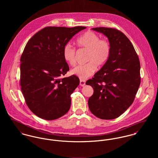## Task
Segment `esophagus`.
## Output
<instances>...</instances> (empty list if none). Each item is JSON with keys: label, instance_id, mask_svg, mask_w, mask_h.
Here are the masks:
<instances>
[{"label": "esophagus", "instance_id": "obj_1", "mask_svg": "<svg viewBox=\"0 0 158 158\" xmlns=\"http://www.w3.org/2000/svg\"><path fill=\"white\" fill-rule=\"evenodd\" d=\"M85 85H86V81L84 80L80 79V85L81 86H85Z\"/></svg>", "mask_w": 158, "mask_h": 158}]
</instances>
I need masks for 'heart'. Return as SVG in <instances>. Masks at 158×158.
<instances>
[{
  "label": "heart",
  "mask_w": 158,
  "mask_h": 158,
  "mask_svg": "<svg viewBox=\"0 0 158 158\" xmlns=\"http://www.w3.org/2000/svg\"><path fill=\"white\" fill-rule=\"evenodd\" d=\"M76 44L88 50L87 63L79 65L72 70V74L81 79L91 76L97 70V66H103L108 60L111 54V45L108 41L100 40V36L92 31H88L76 40ZM63 58L70 66L75 65V48L70 44H66L63 48Z\"/></svg>",
  "instance_id": "heart-1"
}]
</instances>
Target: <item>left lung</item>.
Here are the masks:
<instances>
[{
  "label": "left lung",
  "instance_id": "1",
  "mask_svg": "<svg viewBox=\"0 0 158 158\" xmlns=\"http://www.w3.org/2000/svg\"><path fill=\"white\" fill-rule=\"evenodd\" d=\"M92 29L108 38L111 50L108 61L86 83L94 89L88 105L96 117L114 119L134 102L140 84V61L132 43L122 31L108 27Z\"/></svg>",
  "mask_w": 158,
  "mask_h": 158
}]
</instances>
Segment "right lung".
<instances>
[{
    "label": "right lung",
    "instance_id": "right-lung-1",
    "mask_svg": "<svg viewBox=\"0 0 158 158\" xmlns=\"http://www.w3.org/2000/svg\"><path fill=\"white\" fill-rule=\"evenodd\" d=\"M86 27H47L33 36L21 57L20 85L25 103L38 117L52 120L68 113L70 95L80 83L76 75L62 78L69 70L63 48Z\"/></svg>",
    "mask_w": 158,
    "mask_h": 158
}]
</instances>
